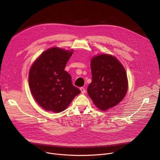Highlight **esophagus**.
<instances>
[{
	"label": "esophagus",
	"mask_w": 160,
	"mask_h": 160,
	"mask_svg": "<svg viewBox=\"0 0 160 160\" xmlns=\"http://www.w3.org/2000/svg\"><path fill=\"white\" fill-rule=\"evenodd\" d=\"M80 90L81 91V93L82 94H85V89L83 87H80Z\"/></svg>",
	"instance_id": "esophagus-1"
}]
</instances>
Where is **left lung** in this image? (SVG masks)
Instances as JSON below:
<instances>
[{
	"instance_id": "left-lung-1",
	"label": "left lung",
	"mask_w": 160,
	"mask_h": 160,
	"mask_svg": "<svg viewBox=\"0 0 160 160\" xmlns=\"http://www.w3.org/2000/svg\"><path fill=\"white\" fill-rule=\"evenodd\" d=\"M90 67L92 79L87 87L89 97L102 111L117 106L125 98L128 89L123 65L111 55L101 54L92 59Z\"/></svg>"
}]
</instances>
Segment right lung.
<instances>
[{"mask_svg":"<svg viewBox=\"0 0 160 160\" xmlns=\"http://www.w3.org/2000/svg\"><path fill=\"white\" fill-rule=\"evenodd\" d=\"M73 51L59 48L43 52L33 63L28 83L32 94L44 109L54 112L64 111L81 91L72 82L71 75L64 70Z\"/></svg>","mask_w":160,"mask_h":160,"instance_id":"1","label":"right lung"}]
</instances>
